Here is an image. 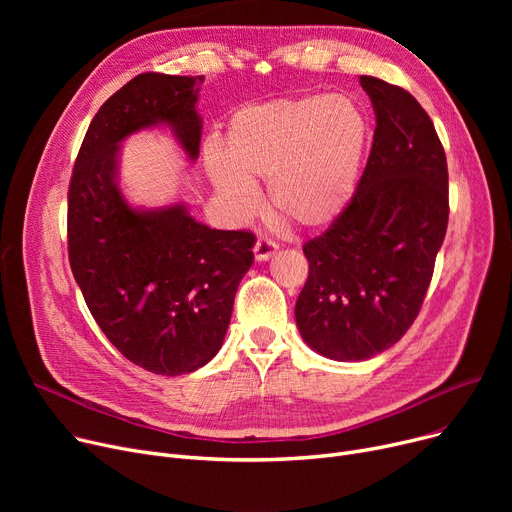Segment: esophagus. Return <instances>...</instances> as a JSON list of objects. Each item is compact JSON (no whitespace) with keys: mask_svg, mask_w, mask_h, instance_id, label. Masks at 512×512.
I'll list each match as a JSON object with an SVG mask.
<instances>
[{"mask_svg":"<svg viewBox=\"0 0 512 512\" xmlns=\"http://www.w3.org/2000/svg\"><path fill=\"white\" fill-rule=\"evenodd\" d=\"M276 251H278V245H276V242H272L270 238H257L255 249H253L257 261H267Z\"/></svg>","mask_w":512,"mask_h":512,"instance_id":"34e87169","label":"esophagus"}]
</instances>
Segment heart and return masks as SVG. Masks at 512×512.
<instances>
[{"instance_id":"1","label":"heart","mask_w":512,"mask_h":512,"mask_svg":"<svg viewBox=\"0 0 512 512\" xmlns=\"http://www.w3.org/2000/svg\"><path fill=\"white\" fill-rule=\"evenodd\" d=\"M371 145L365 107L348 95L309 93L242 105L226 149L209 141L205 172L234 218L257 207V182L280 218L303 230L334 224L351 205Z\"/></svg>"}]
</instances>
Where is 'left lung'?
<instances>
[{"label": "left lung", "mask_w": 512, "mask_h": 512, "mask_svg": "<svg viewBox=\"0 0 512 512\" xmlns=\"http://www.w3.org/2000/svg\"><path fill=\"white\" fill-rule=\"evenodd\" d=\"M375 112L357 193L305 242L309 278L294 317L321 357L365 361L396 344L421 309L448 226L446 153L434 122L405 89L361 76Z\"/></svg>", "instance_id": "1"}]
</instances>
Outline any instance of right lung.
<instances>
[{
  "label": "right lung",
  "instance_id": "obj_1",
  "mask_svg": "<svg viewBox=\"0 0 512 512\" xmlns=\"http://www.w3.org/2000/svg\"><path fill=\"white\" fill-rule=\"evenodd\" d=\"M205 76H134L95 114L68 188V257L101 332L151 373L182 375L224 344L255 236L213 230L184 203L132 205L118 184L122 141L153 126L172 130L197 161Z\"/></svg>",
  "mask_w": 512,
  "mask_h": 512
}]
</instances>
